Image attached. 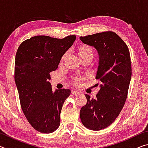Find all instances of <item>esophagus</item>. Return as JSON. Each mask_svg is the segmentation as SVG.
I'll return each instance as SVG.
<instances>
[{"instance_id": "obj_1", "label": "esophagus", "mask_w": 148, "mask_h": 148, "mask_svg": "<svg viewBox=\"0 0 148 148\" xmlns=\"http://www.w3.org/2000/svg\"><path fill=\"white\" fill-rule=\"evenodd\" d=\"M72 94L74 95H79V94H80V93H79V92L78 91H72Z\"/></svg>"}]
</instances>
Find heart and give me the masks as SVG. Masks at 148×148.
Masks as SVG:
<instances>
[{
  "label": "heart",
  "instance_id": "1",
  "mask_svg": "<svg viewBox=\"0 0 148 148\" xmlns=\"http://www.w3.org/2000/svg\"><path fill=\"white\" fill-rule=\"evenodd\" d=\"M77 54L80 58V59H83L84 58L88 57H92L93 53H92V49L91 47H89L88 46L86 45H80L77 48ZM66 54H64L63 56L62 57L61 61H64V60L66 58ZM85 79L84 77L82 76H77L72 79V83L76 86H79L82 84L83 80Z\"/></svg>",
  "mask_w": 148,
  "mask_h": 148
}]
</instances>
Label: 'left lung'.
<instances>
[{
    "instance_id": "left-lung-1",
    "label": "left lung",
    "mask_w": 148,
    "mask_h": 148,
    "mask_svg": "<svg viewBox=\"0 0 148 148\" xmlns=\"http://www.w3.org/2000/svg\"><path fill=\"white\" fill-rule=\"evenodd\" d=\"M79 38L98 52L96 79L101 82L96 99L85 95L87 104L80 110V119L86 128L100 131L111 125L124 106L132 74L129 50L124 41L112 31Z\"/></svg>"
}]
</instances>
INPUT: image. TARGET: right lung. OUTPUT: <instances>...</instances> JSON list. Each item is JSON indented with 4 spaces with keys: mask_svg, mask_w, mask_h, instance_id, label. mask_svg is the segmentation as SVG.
<instances>
[{
    "mask_svg": "<svg viewBox=\"0 0 148 148\" xmlns=\"http://www.w3.org/2000/svg\"><path fill=\"white\" fill-rule=\"evenodd\" d=\"M36 36L22 42L15 61V82L22 110L29 123L42 133L53 132L60 125V114L70 89L53 92L49 73L56 71L61 57L76 40Z\"/></svg>",
    "mask_w": 148,
    "mask_h": 148,
    "instance_id": "obj_1",
    "label": "right lung"
}]
</instances>
